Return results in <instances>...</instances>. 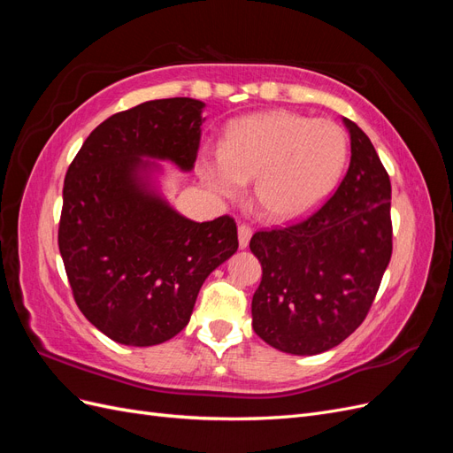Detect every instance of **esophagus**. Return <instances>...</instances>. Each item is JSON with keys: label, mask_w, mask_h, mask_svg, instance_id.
Segmentation results:
<instances>
[{"label": "esophagus", "mask_w": 453, "mask_h": 453, "mask_svg": "<svg viewBox=\"0 0 453 453\" xmlns=\"http://www.w3.org/2000/svg\"><path fill=\"white\" fill-rule=\"evenodd\" d=\"M251 234H253V228H251L250 225L242 223V225L238 226V242H240V248H242V250L248 248V245H250Z\"/></svg>", "instance_id": "esophagus-1"}]
</instances>
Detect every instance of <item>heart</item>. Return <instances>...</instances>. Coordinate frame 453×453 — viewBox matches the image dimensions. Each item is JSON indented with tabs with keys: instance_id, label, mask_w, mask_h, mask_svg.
Returning <instances> with one entry per match:
<instances>
[{
	"instance_id": "obj_1",
	"label": "heart",
	"mask_w": 453,
	"mask_h": 453,
	"mask_svg": "<svg viewBox=\"0 0 453 453\" xmlns=\"http://www.w3.org/2000/svg\"><path fill=\"white\" fill-rule=\"evenodd\" d=\"M348 157V135L336 122L265 111L232 122L223 149L202 157L200 173L225 198L240 196L255 180L258 210L272 221H295L333 193Z\"/></svg>"
}]
</instances>
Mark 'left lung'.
<instances>
[{"mask_svg":"<svg viewBox=\"0 0 453 453\" xmlns=\"http://www.w3.org/2000/svg\"><path fill=\"white\" fill-rule=\"evenodd\" d=\"M348 173L304 221L258 230L250 248L263 266L253 328L266 344L318 355L344 342L374 303L393 251L391 181L368 135L344 119Z\"/></svg>","mask_w":453,"mask_h":453,"instance_id":"left-lung-1","label":"left lung"}]
</instances>
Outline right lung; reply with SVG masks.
<instances>
[{"label": "right lung", "instance_id": "obj_1", "mask_svg": "<svg viewBox=\"0 0 453 453\" xmlns=\"http://www.w3.org/2000/svg\"><path fill=\"white\" fill-rule=\"evenodd\" d=\"M203 104L150 100L96 127L64 180L58 248L79 310L125 346L187 326L205 278L238 250L234 219L195 223L149 188L143 158L193 170Z\"/></svg>", "mask_w": 453, "mask_h": 453}]
</instances>
